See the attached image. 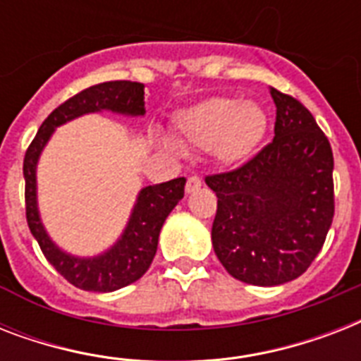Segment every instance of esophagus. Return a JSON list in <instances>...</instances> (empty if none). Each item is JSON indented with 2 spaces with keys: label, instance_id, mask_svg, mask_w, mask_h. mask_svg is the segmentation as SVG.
I'll return each instance as SVG.
<instances>
[{
  "label": "esophagus",
  "instance_id": "esophagus-1",
  "mask_svg": "<svg viewBox=\"0 0 361 361\" xmlns=\"http://www.w3.org/2000/svg\"><path fill=\"white\" fill-rule=\"evenodd\" d=\"M202 185V180L198 178V176H191L189 180H187V185H185V191L187 192H195L197 189H200Z\"/></svg>",
  "mask_w": 361,
  "mask_h": 361
}]
</instances>
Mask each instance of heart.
<instances>
[{
    "instance_id": "obj_1",
    "label": "heart",
    "mask_w": 361,
    "mask_h": 361,
    "mask_svg": "<svg viewBox=\"0 0 361 361\" xmlns=\"http://www.w3.org/2000/svg\"><path fill=\"white\" fill-rule=\"evenodd\" d=\"M268 130V114L255 101L209 97L174 116V135L187 149H212L221 163L232 164L249 157ZM163 146L176 152L174 142Z\"/></svg>"
}]
</instances>
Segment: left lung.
Listing matches in <instances>:
<instances>
[{
    "label": "left lung",
    "mask_w": 361,
    "mask_h": 361,
    "mask_svg": "<svg viewBox=\"0 0 361 361\" xmlns=\"http://www.w3.org/2000/svg\"><path fill=\"white\" fill-rule=\"evenodd\" d=\"M269 93L274 140L240 169L206 176L217 195L215 255L232 277L258 286L300 277L324 245L336 209L330 142L298 99Z\"/></svg>",
    "instance_id": "left-lung-1"
}]
</instances>
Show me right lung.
Masks as SVG:
<instances>
[{
	"label": "right lung",
	"mask_w": 361,
	"mask_h": 361,
	"mask_svg": "<svg viewBox=\"0 0 361 361\" xmlns=\"http://www.w3.org/2000/svg\"><path fill=\"white\" fill-rule=\"evenodd\" d=\"M112 110L116 114L144 116V84L129 80L103 82L82 90L59 104L37 130L24 157L25 219L47 260L71 285L90 292H112L135 283L146 274L157 252L159 232L164 219L185 192V178L147 185L138 192L123 234L109 251L92 258L73 257L61 251L44 231L37 208V161L54 129L78 116Z\"/></svg>",
	"instance_id": "right-lung-1"
}]
</instances>
